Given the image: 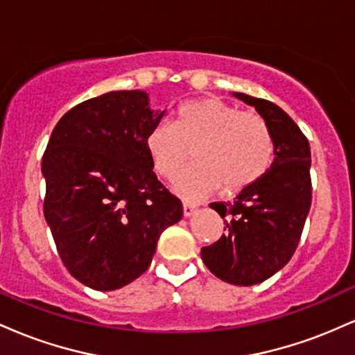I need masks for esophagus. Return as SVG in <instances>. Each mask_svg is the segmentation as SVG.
<instances>
[{"mask_svg": "<svg viewBox=\"0 0 355 355\" xmlns=\"http://www.w3.org/2000/svg\"><path fill=\"white\" fill-rule=\"evenodd\" d=\"M195 211H197V205H195V203H190V202L183 203V215H185V217H191Z\"/></svg>", "mask_w": 355, "mask_h": 355, "instance_id": "obj_1", "label": "esophagus"}]
</instances>
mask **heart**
Wrapping results in <instances>:
<instances>
[{
    "label": "heart",
    "instance_id": "b5f03b06",
    "mask_svg": "<svg viewBox=\"0 0 355 355\" xmlns=\"http://www.w3.org/2000/svg\"><path fill=\"white\" fill-rule=\"evenodd\" d=\"M145 146L164 178L178 173L193 146L195 164L177 180L185 197H205L220 187L225 195L239 193L259 182L275 158L274 137L262 118L211 96L182 103L173 123H153Z\"/></svg>",
    "mask_w": 355,
    "mask_h": 355
}]
</instances>
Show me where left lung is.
Wrapping results in <instances>:
<instances>
[{
	"mask_svg": "<svg viewBox=\"0 0 355 355\" xmlns=\"http://www.w3.org/2000/svg\"><path fill=\"white\" fill-rule=\"evenodd\" d=\"M255 107L270 128L275 158L270 170L235 197L210 207L225 234L202 248L207 268L223 282L254 285L279 272L294 255L312 203L311 146L282 108L268 100L234 93Z\"/></svg>",
	"mask_w": 355,
	"mask_h": 355,
	"instance_id": "left-lung-1",
	"label": "left lung"
}]
</instances>
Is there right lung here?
Here are the masks:
<instances>
[{"label": "right lung", "mask_w": 355, "mask_h": 355, "mask_svg": "<svg viewBox=\"0 0 355 355\" xmlns=\"http://www.w3.org/2000/svg\"><path fill=\"white\" fill-rule=\"evenodd\" d=\"M164 113H153L140 89L105 93L64 113L43 153V210L56 250L67 270L95 291L138 279L162 232L183 215L145 146Z\"/></svg>", "instance_id": "1"}]
</instances>
